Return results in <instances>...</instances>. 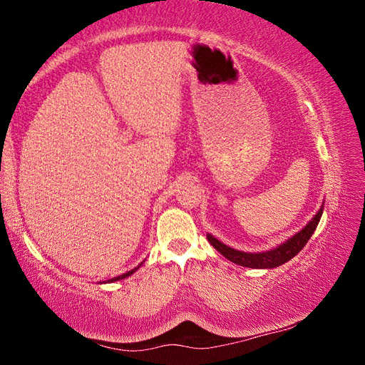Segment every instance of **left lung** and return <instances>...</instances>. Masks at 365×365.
Listing matches in <instances>:
<instances>
[{"label": "left lung", "mask_w": 365, "mask_h": 365, "mask_svg": "<svg viewBox=\"0 0 365 365\" xmlns=\"http://www.w3.org/2000/svg\"><path fill=\"white\" fill-rule=\"evenodd\" d=\"M323 215V208H319V212L314 216V219L309 222L300 233H297L294 237L289 240H286L284 244L280 247L274 248L267 252H244V251H237L235 248H230L224 245L222 242H219L216 237L212 235H207V239L210 244H212L222 256H225L230 262H233L236 264H240V267H247V268H275L280 267V264L286 263L295 257L298 252H300L304 245L307 244V240L311 239L314 235V231L322 219Z\"/></svg>", "instance_id": "8db88e82"}]
</instances>
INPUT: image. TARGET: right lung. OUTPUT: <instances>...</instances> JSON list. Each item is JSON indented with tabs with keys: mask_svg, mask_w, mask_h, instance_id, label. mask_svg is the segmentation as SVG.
<instances>
[{
	"mask_svg": "<svg viewBox=\"0 0 365 365\" xmlns=\"http://www.w3.org/2000/svg\"><path fill=\"white\" fill-rule=\"evenodd\" d=\"M140 267H141V264H140ZM140 267H137V268H134V269H130V271H128V272H125V274H121V275H118V277H114V279L108 280V282H117V280H120V279H126V277H129L130 274H134Z\"/></svg>",
	"mask_w": 365,
	"mask_h": 365,
	"instance_id": "obj_1",
	"label": "right lung"
}]
</instances>
